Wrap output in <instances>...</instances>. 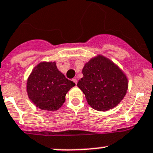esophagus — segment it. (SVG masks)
Here are the masks:
<instances>
[{"mask_svg":"<svg viewBox=\"0 0 153 153\" xmlns=\"http://www.w3.org/2000/svg\"><path fill=\"white\" fill-rule=\"evenodd\" d=\"M72 81H73V82H74L75 83V84H76V85H77V82H78V81H77V79H72Z\"/></svg>","mask_w":153,"mask_h":153,"instance_id":"1","label":"esophagus"}]
</instances>
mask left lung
<instances>
[{"label":"left lung","mask_w":153,"mask_h":153,"mask_svg":"<svg viewBox=\"0 0 153 153\" xmlns=\"http://www.w3.org/2000/svg\"><path fill=\"white\" fill-rule=\"evenodd\" d=\"M83 78L78 87L85 94L88 104L95 110L106 111L117 106L128 89L123 71L101 55L92 58L82 69Z\"/></svg>","instance_id":"1"}]
</instances>
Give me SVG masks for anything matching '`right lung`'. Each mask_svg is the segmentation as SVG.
<instances>
[{"mask_svg": "<svg viewBox=\"0 0 153 153\" xmlns=\"http://www.w3.org/2000/svg\"><path fill=\"white\" fill-rule=\"evenodd\" d=\"M74 85L57 69L56 62H41L28 77L27 92L37 108L56 111L65 101L67 93Z\"/></svg>", "mask_w": 153, "mask_h": 153, "instance_id": "add662e5", "label": "right lung"}]
</instances>
